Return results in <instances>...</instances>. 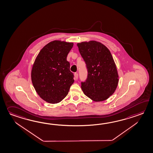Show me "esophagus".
<instances>
[{"label": "esophagus", "instance_id": "34e87169", "mask_svg": "<svg viewBox=\"0 0 153 153\" xmlns=\"http://www.w3.org/2000/svg\"><path fill=\"white\" fill-rule=\"evenodd\" d=\"M78 74H77V73H75V74H74V77H75V80H77V79H78Z\"/></svg>", "mask_w": 153, "mask_h": 153}]
</instances>
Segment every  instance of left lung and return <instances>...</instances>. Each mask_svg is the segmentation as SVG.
<instances>
[{"label":"left lung","mask_w":153,"mask_h":153,"mask_svg":"<svg viewBox=\"0 0 153 153\" xmlns=\"http://www.w3.org/2000/svg\"><path fill=\"white\" fill-rule=\"evenodd\" d=\"M77 45L88 70V77L82 82L83 93L94 102L105 100L117 88L119 75L109 49L96 41L82 42Z\"/></svg>","instance_id":"8db88e82"}]
</instances>
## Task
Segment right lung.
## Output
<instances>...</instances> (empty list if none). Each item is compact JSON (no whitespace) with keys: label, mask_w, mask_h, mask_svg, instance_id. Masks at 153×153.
Returning a JSON list of instances; mask_svg holds the SVG:
<instances>
[{"label":"right lung","mask_w":153,"mask_h":153,"mask_svg":"<svg viewBox=\"0 0 153 153\" xmlns=\"http://www.w3.org/2000/svg\"><path fill=\"white\" fill-rule=\"evenodd\" d=\"M74 43L55 40L45 45L35 59L31 80L38 95L50 104H57L68 94L74 82L67 56Z\"/></svg>","instance_id":"right-lung-1"}]
</instances>
